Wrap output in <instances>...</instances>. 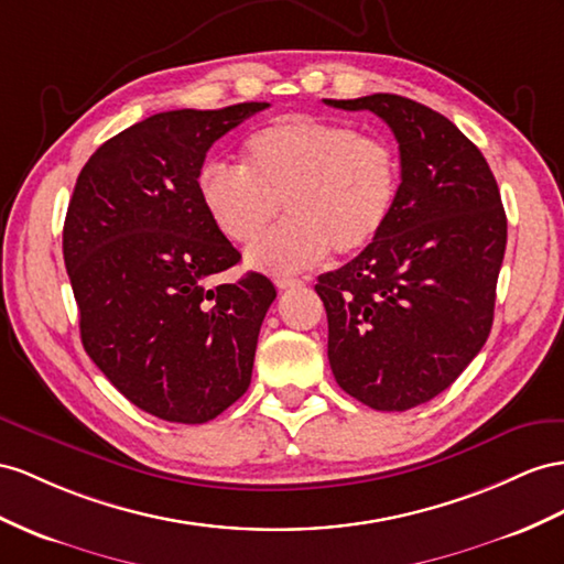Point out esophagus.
<instances>
[{"label":"esophagus","instance_id":"esophagus-1","mask_svg":"<svg viewBox=\"0 0 564 564\" xmlns=\"http://www.w3.org/2000/svg\"><path fill=\"white\" fill-rule=\"evenodd\" d=\"M297 285H302L300 279H276L279 291H288V288H297Z\"/></svg>","mask_w":564,"mask_h":564}]
</instances>
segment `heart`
<instances>
[{"label": "heart", "instance_id": "b5f03b06", "mask_svg": "<svg viewBox=\"0 0 564 564\" xmlns=\"http://www.w3.org/2000/svg\"><path fill=\"white\" fill-rule=\"evenodd\" d=\"M398 191L391 142L312 117L257 128L242 144V169L209 162L197 173L202 207L236 245L254 242L283 205L288 221L248 252L250 267L273 276L319 264L328 250L362 252L391 219Z\"/></svg>", "mask_w": 564, "mask_h": 564}]
</instances>
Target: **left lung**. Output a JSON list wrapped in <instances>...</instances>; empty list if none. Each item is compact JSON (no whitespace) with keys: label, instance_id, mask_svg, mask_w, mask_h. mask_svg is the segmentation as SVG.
Returning a JSON list of instances; mask_svg holds the SVG:
<instances>
[{"label":"left lung","instance_id":"obj_1","mask_svg":"<svg viewBox=\"0 0 564 564\" xmlns=\"http://www.w3.org/2000/svg\"><path fill=\"white\" fill-rule=\"evenodd\" d=\"M324 102L373 111L400 148L391 219L314 285L330 371L365 405L405 412L443 393L484 348L508 219L484 154L443 113L388 93Z\"/></svg>","mask_w":564,"mask_h":564}]
</instances>
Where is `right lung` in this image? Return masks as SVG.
<instances>
[{
	"mask_svg": "<svg viewBox=\"0 0 564 564\" xmlns=\"http://www.w3.org/2000/svg\"><path fill=\"white\" fill-rule=\"evenodd\" d=\"M267 102L176 109L107 140L83 166L64 221V262L85 352L135 408L205 424L248 391L276 288L240 262L197 195L212 144Z\"/></svg>",
	"mask_w": 564,
	"mask_h": 564,
	"instance_id": "right-lung-1",
	"label": "right lung"
}]
</instances>
